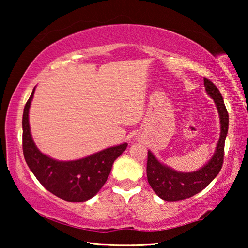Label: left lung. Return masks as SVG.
I'll return each mask as SVG.
<instances>
[{"label": "left lung", "instance_id": "obj_1", "mask_svg": "<svg viewBox=\"0 0 248 248\" xmlns=\"http://www.w3.org/2000/svg\"><path fill=\"white\" fill-rule=\"evenodd\" d=\"M207 93L215 99L221 119V136L217 151L209 163L194 173H179L159 163L154 155L148 152L146 176L152 189L159 198L166 201H177L190 197L203 190L216 178L223 165L224 143L229 129V114L220 91L209 78H203Z\"/></svg>", "mask_w": 248, "mask_h": 248}]
</instances>
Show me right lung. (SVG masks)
I'll list each match as a JSON object with an SVG mask.
<instances>
[{"mask_svg":"<svg viewBox=\"0 0 248 248\" xmlns=\"http://www.w3.org/2000/svg\"><path fill=\"white\" fill-rule=\"evenodd\" d=\"M33 89L23 114V153L25 161L39 183L59 198L82 202L94 197L106 183L115 159L127 149V143L100 151L71 162L56 161L37 149L29 129L28 111Z\"/></svg>","mask_w":248,"mask_h":248,"instance_id":"right-lung-1","label":"right lung"}]
</instances>
